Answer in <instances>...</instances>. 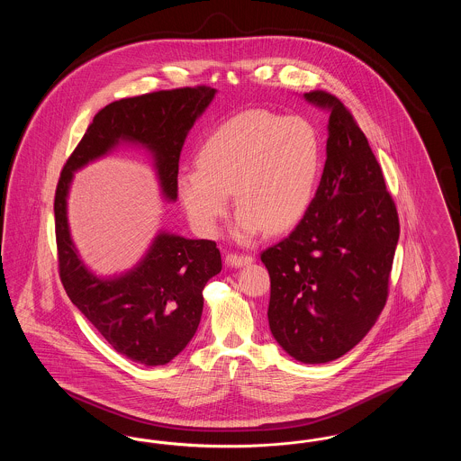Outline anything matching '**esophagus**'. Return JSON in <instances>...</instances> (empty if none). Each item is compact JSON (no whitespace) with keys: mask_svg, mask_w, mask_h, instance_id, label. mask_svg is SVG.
<instances>
[{"mask_svg":"<svg viewBox=\"0 0 461 461\" xmlns=\"http://www.w3.org/2000/svg\"><path fill=\"white\" fill-rule=\"evenodd\" d=\"M252 261H254V258L250 254H235V252H231V254L226 256V264L228 266H235V267L247 266V264H250Z\"/></svg>","mask_w":461,"mask_h":461,"instance_id":"1","label":"esophagus"}]
</instances>
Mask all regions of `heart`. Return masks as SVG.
<instances>
[{
    "label": "heart",
    "mask_w": 461,
    "mask_h": 461,
    "mask_svg": "<svg viewBox=\"0 0 461 461\" xmlns=\"http://www.w3.org/2000/svg\"><path fill=\"white\" fill-rule=\"evenodd\" d=\"M197 162L198 169L177 175V194L192 222L216 233L235 192L241 209L237 237L250 240L266 226L280 233L304 218L320 177L321 147L304 119L249 110L207 136Z\"/></svg>",
    "instance_id": "b5f03b06"
}]
</instances>
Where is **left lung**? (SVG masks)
Instances as JSON below:
<instances>
[{"label": "left lung", "instance_id": "left-lung-1", "mask_svg": "<svg viewBox=\"0 0 461 461\" xmlns=\"http://www.w3.org/2000/svg\"><path fill=\"white\" fill-rule=\"evenodd\" d=\"M304 96L330 112L325 169L304 218L261 261L273 337L294 359L318 365L351 351L385 306L399 218L351 112L321 89Z\"/></svg>", "mask_w": 461, "mask_h": 461}]
</instances>
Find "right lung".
Masks as SVG:
<instances>
[{"instance_id":"1","label":"right lung","mask_w":461,"mask_h":461,"mask_svg":"<svg viewBox=\"0 0 461 461\" xmlns=\"http://www.w3.org/2000/svg\"><path fill=\"white\" fill-rule=\"evenodd\" d=\"M214 95V88L195 86L112 102L93 117L67 158L55 192L59 273L68 299L115 351L147 366L169 363L195 335L203 307L202 290L222 267L220 249L216 241L188 240L162 231L134 269L102 280L85 267L72 243L67 194L74 171L128 141L152 152L162 195L176 200L183 143Z\"/></svg>"}]
</instances>
